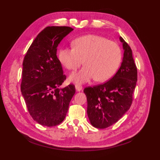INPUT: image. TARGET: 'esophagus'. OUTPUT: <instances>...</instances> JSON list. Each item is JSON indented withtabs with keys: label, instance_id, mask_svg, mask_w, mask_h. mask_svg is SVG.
Returning a JSON list of instances; mask_svg holds the SVG:
<instances>
[{
	"label": "esophagus",
	"instance_id": "34e87169",
	"mask_svg": "<svg viewBox=\"0 0 160 160\" xmlns=\"http://www.w3.org/2000/svg\"><path fill=\"white\" fill-rule=\"evenodd\" d=\"M76 89L77 91H80L82 90V87L80 84H76Z\"/></svg>",
	"mask_w": 160,
	"mask_h": 160
}]
</instances>
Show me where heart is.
Masks as SVG:
<instances>
[{
  "mask_svg": "<svg viewBox=\"0 0 160 160\" xmlns=\"http://www.w3.org/2000/svg\"><path fill=\"white\" fill-rule=\"evenodd\" d=\"M72 45L73 49H60V63L72 71L81 66L82 60L85 66L79 72L71 75V81L84 83L94 78L97 82H104L116 72L122 59L121 49L117 43L102 36L88 34L75 39Z\"/></svg>",
  "mask_w": 160,
  "mask_h": 160,
  "instance_id": "heart-1",
  "label": "heart"
}]
</instances>
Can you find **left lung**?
<instances>
[{"mask_svg": "<svg viewBox=\"0 0 160 160\" xmlns=\"http://www.w3.org/2000/svg\"><path fill=\"white\" fill-rule=\"evenodd\" d=\"M124 57L120 69L104 84L84 89L87 100V115L91 124L106 128L117 122L130 108L138 80V71L132 50L120 37Z\"/></svg>", "mask_w": 160, "mask_h": 160, "instance_id": "1", "label": "left lung"}]
</instances>
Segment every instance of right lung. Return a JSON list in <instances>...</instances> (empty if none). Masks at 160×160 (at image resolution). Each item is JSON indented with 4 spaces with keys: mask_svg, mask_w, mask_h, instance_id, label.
<instances>
[{
    "mask_svg": "<svg viewBox=\"0 0 160 160\" xmlns=\"http://www.w3.org/2000/svg\"><path fill=\"white\" fill-rule=\"evenodd\" d=\"M73 30L66 26L47 27L36 36L24 58L21 93L30 115L42 126L60 124L76 93L72 84L58 88L66 76L56 56L59 43Z\"/></svg>",
    "mask_w": 160,
    "mask_h": 160,
    "instance_id": "add662e5",
    "label": "right lung"
}]
</instances>
